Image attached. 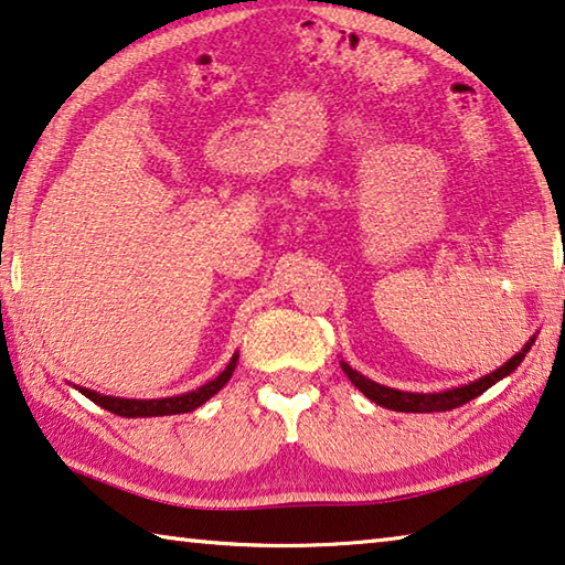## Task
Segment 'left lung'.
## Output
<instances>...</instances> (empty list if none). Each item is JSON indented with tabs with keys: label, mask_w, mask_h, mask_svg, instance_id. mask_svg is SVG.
<instances>
[{
	"label": "left lung",
	"mask_w": 565,
	"mask_h": 565,
	"mask_svg": "<svg viewBox=\"0 0 565 565\" xmlns=\"http://www.w3.org/2000/svg\"><path fill=\"white\" fill-rule=\"evenodd\" d=\"M531 344H533V339L521 349V352L513 356V360H508L503 366H500V370L488 374V377L465 384V387L437 392V395H415V392H399V390L382 387V384L362 377V374L352 370V366H349L347 362H342V370H344L347 377L352 380V384H356V390H360L362 395H366L372 402H377V405H382V407L395 409V412H445V409H455V407L465 405V402L476 399L478 395H482V392L490 390L498 380L508 377V374L525 360V354H527V349H531Z\"/></svg>",
	"instance_id": "left-lung-1"
}]
</instances>
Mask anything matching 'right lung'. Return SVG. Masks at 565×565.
I'll use <instances>...</instances> for the list:
<instances>
[{
  "label": "right lung",
  "mask_w": 565,
  "mask_h": 565,
  "mask_svg": "<svg viewBox=\"0 0 565 565\" xmlns=\"http://www.w3.org/2000/svg\"><path fill=\"white\" fill-rule=\"evenodd\" d=\"M236 360L238 354H234V360L228 362L226 370H223L216 380H211L203 387L188 392V395L181 397H166V399H120V397H107V395H97L93 390H79L87 399H93L95 405H100L103 409L113 412V415L120 417H160V415H181V412H191L195 407H201L203 402H209L216 392L231 380V374L236 370Z\"/></svg>",
  "instance_id": "right-lung-1"
}]
</instances>
